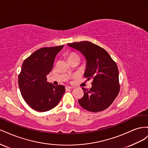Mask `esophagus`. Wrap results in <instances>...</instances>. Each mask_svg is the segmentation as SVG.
<instances>
[{
  "instance_id": "34e87169",
  "label": "esophagus",
  "mask_w": 148,
  "mask_h": 148,
  "mask_svg": "<svg viewBox=\"0 0 148 148\" xmlns=\"http://www.w3.org/2000/svg\"><path fill=\"white\" fill-rule=\"evenodd\" d=\"M72 89V87H70V86H66V87H65L66 91L69 90V89Z\"/></svg>"
}]
</instances>
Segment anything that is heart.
<instances>
[{"label": "heart", "instance_id": "b5f03b06", "mask_svg": "<svg viewBox=\"0 0 148 148\" xmlns=\"http://www.w3.org/2000/svg\"><path fill=\"white\" fill-rule=\"evenodd\" d=\"M79 57L77 54H76L75 53H74V52H71V53H70V54L69 55V56H68V59H71V58H74V57Z\"/></svg>", "mask_w": 148, "mask_h": 148}]
</instances>
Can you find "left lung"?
<instances>
[{"instance_id": "1", "label": "left lung", "mask_w": 148, "mask_h": 148, "mask_svg": "<svg viewBox=\"0 0 148 148\" xmlns=\"http://www.w3.org/2000/svg\"><path fill=\"white\" fill-rule=\"evenodd\" d=\"M79 52L86 60L84 77L92 78L91 88H83L84 96L78 100L83 109L92 112L109 107L120 91L119 70L117 64L104 49L89 41L67 44Z\"/></svg>"}]
</instances>
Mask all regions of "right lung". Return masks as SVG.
<instances>
[{"mask_svg":"<svg viewBox=\"0 0 148 148\" xmlns=\"http://www.w3.org/2000/svg\"><path fill=\"white\" fill-rule=\"evenodd\" d=\"M64 46L43 47L25 59L18 76L21 95L35 110L46 112L55 107L65 91L63 85L54 86L47 82L46 76L53 68L55 57Z\"/></svg>","mask_w":148,"mask_h":148,"instance_id":"1","label":"right lung"}]
</instances>
